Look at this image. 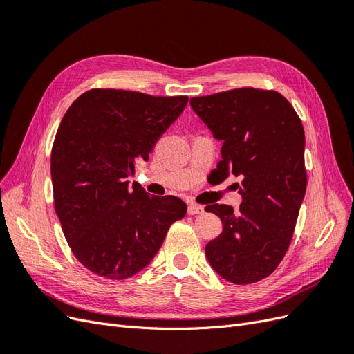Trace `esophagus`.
Segmentation results:
<instances>
[{
	"mask_svg": "<svg viewBox=\"0 0 354 354\" xmlns=\"http://www.w3.org/2000/svg\"><path fill=\"white\" fill-rule=\"evenodd\" d=\"M187 214L189 216H198V214H203V207L196 205V203H190L187 207Z\"/></svg>",
	"mask_w": 354,
	"mask_h": 354,
	"instance_id": "obj_1",
	"label": "esophagus"
}]
</instances>
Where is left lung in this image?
Listing matches in <instances>:
<instances>
[{
    "mask_svg": "<svg viewBox=\"0 0 354 354\" xmlns=\"http://www.w3.org/2000/svg\"><path fill=\"white\" fill-rule=\"evenodd\" d=\"M190 106L223 142L216 173L221 180L242 178L238 212L223 203L205 207L223 223L205 255L223 279L259 282L282 261L306 195L303 124L291 103L272 90H229L192 97Z\"/></svg>",
    "mask_w": 354,
    "mask_h": 354,
    "instance_id": "obj_1",
    "label": "left lung"
}]
</instances>
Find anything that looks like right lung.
Listing matches in <instances>:
<instances>
[{
    "label": "right lung",
    "mask_w": 354,
    "mask_h": 354,
    "mask_svg": "<svg viewBox=\"0 0 354 354\" xmlns=\"http://www.w3.org/2000/svg\"><path fill=\"white\" fill-rule=\"evenodd\" d=\"M187 100L95 88L63 116L51 151L55 208L73 255L90 272L112 281L134 276L186 216L180 198L151 196L127 178Z\"/></svg>",
    "instance_id": "obj_1"
}]
</instances>
